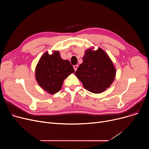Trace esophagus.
<instances>
[{"label":"esophagus","mask_w":149,"mask_h":149,"mask_svg":"<svg viewBox=\"0 0 149 149\" xmlns=\"http://www.w3.org/2000/svg\"><path fill=\"white\" fill-rule=\"evenodd\" d=\"M77 68H78V65H74V70H75V71H76Z\"/></svg>","instance_id":"esophagus-1"}]
</instances>
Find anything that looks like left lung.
<instances>
[{
    "label": "left lung",
    "mask_w": 149,
    "mask_h": 149,
    "mask_svg": "<svg viewBox=\"0 0 149 149\" xmlns=\"http://www.w3.org/2000/svg\"><path fill=\"white\" fill-rule=\"evenodd\" d=\"M94 47L84 52L83 63L75 74L83 83L84 88L91 92H104L115 80L116 69L108 54L101 48Z\"/></svg>",
    "instance_id": "8db88e82"
}]
</instances>
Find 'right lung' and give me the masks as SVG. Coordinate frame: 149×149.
Listing matches in <instances>:
<instances>
[{
	"label": "right lung",
	"instance_id": "add662e5",
	"mask_svg": "<svg viewBox=\"0 0 149 149\" xmlns=\"http://www.w3.org/2000/svg\"><path fill=\"white\" fill-rule=\"evenodd\" d=\"M74 72L69 61L62 59L58 51H54L51 55L46 51L38 61L35 77L44 91L54 94L61 89L66 78Z\"/></svg>",
	"mask_w": 149,
	"mask_h": 149
}]
</instances>
